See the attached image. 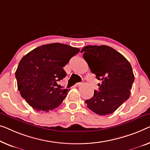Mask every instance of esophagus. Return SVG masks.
Here are the masks:
<instances>
[{"mask_svg":"<svg viewBox=\"0 0 150 150\" xmlns=\"http://www.w3.org/2000/svg\"><path fill=\"white\" fill-rule=\"evenodd\" d=\"M81 85H82V83H81V82H79V83H77L75 84V86L79 87V86H81Z\"/></svg>","mask_w":150,"mask_h":150,"instance_id":"34e87169","label":"esophagus"}]
</instances>
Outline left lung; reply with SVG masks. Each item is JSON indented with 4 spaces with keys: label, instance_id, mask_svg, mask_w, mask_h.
Instances as JSON below:
<instances>
[{
    "label": "left lung",
    "instance_id": "left-lung-1",
    "mask_svg": "<svg viewBox=\"0 0 150 150\" xmlns=\"http://www.w3.org/2000/svg\"><path fill=\"white\" fill-rule=\"evenodd\" d=\"M83 59L101 84L93 97L86 100L88 108L99 115L114 112L130 96L135 77L131 64L121 54L110 46H86Z\"/></svg>",
    "mask_w": 150,
    "mask_h": 150
}]
</instances>
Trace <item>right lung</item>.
<instances>
[{
  "label": "right lung",
  "instance_id": "add662e5",
  "mask_svg": "<svg viewBox=\"0 0 150 150\" xmlns=\"http://www.w3.org/2000/svg\"><path fill=\"white\" fill-rule=\"evenodd\" d=\"M79 49L61 43L42 45L22 58L15 72L20 94L36 111L57 108L69 89L57 88L66 77L63 67Z\"/></svg>",
  "mask_w": 150,
  "mask_h": 150
}]
</instances>
